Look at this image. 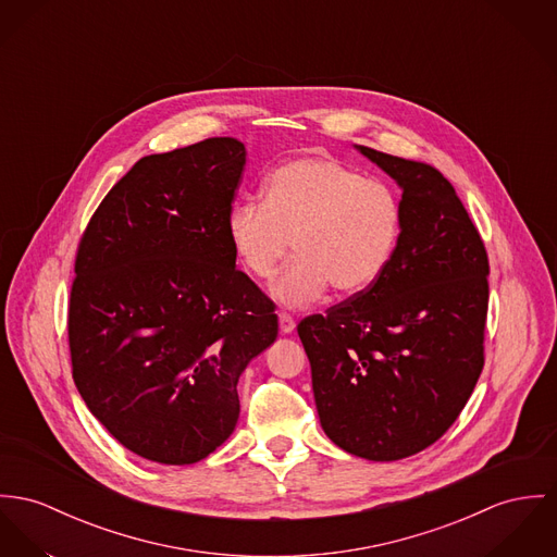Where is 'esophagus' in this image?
<instances>
[{
	"instance_id": "esophagus-1",
	"label": "esophagus",
	"mask_w": 557,
	"mask_h": 557,
	"mask_svg": "<svg viewBox=\"0 0 557 557\" xmlns=\"http://www.w3.org/2000/svg\"><path fill=\"white\" fill-rule=\"evenodd\" d=\"M277 320H280V331H282L284 335H288V333L295 331V318H293L290 313L280 311V313H277Z\"/></svg>"
}]
</instances>
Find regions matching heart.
<instances>
[{
    "instance_id": "1",
    "label": "heart",
    "mask_w": 557,
    "mask_h": 557,
    "mask_svg": "<svg viewBox=\"0 0 557 557\" xmlns=\"http://www.w3.org/2000/svg\"><path fill=\"white\" fill-rule=\"evenodd\" d=\"M226 235L258 280L273 275L293 244L297 258L275 280L273 295L302 307L329 286L358 295L384 275L400 237V203L382 180L329 154H305L269 173L262 201L231 206Z\"/></svg>"
}]
</instances>
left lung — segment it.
Instances as JSON below:
<instances>
[{
  "label": "left lung",
  "mask_w": 557,
  "mask_h": 557,
  "mask_svg": "<svg viewBox=\"0 0 557 557\" xmlns=\"http://www.w3.org/2000/svg\"><path fill=\"white\" fill-rule=\"evenodd\" d=\"M403 188L400 237L367 290L297 326L326 436L392 462L438 441L483 371L490 260L451 182L422 161L358 146Z\"/></svg>",
  "instance_id": "1"
}]
</instances>
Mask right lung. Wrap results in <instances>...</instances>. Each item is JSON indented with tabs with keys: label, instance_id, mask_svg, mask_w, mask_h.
Listing matches in <instances>:
<instances>
[{
	"label": "right lung",
	"instance_id": "obj_1",
	"mask_svg": "<svg viewBox=\"0 0 557 557\" xmlns=\"http://www.w3.org/2000/svg\"><path fill=\"white\" fill-rule=\"evenodd\" d=\"M246 165L233 137L139 159L78 242L72 375L128 451L161 465L210 456L239 418L237 382L277 337L275 305L235 267L226 214Z\"/></svg>",
	"mask_w": 557,
	"mask_h": 557
}]
</instances>
